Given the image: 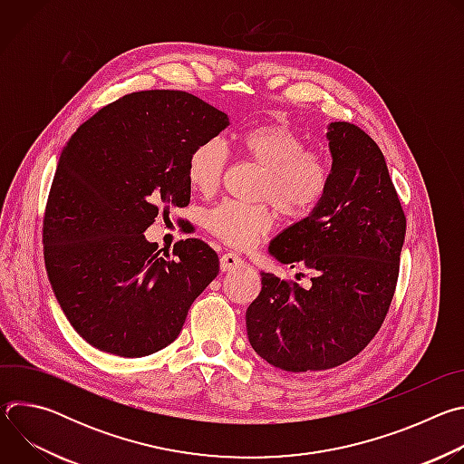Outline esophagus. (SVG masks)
Masks as SVG:
<instances>
[{"label":"esophagus","mask_w":464,"mask_h":464,"mask_svg":"<svg viewBox=\"0 0 464 464\" xmlns=\"http://www.w3.org/2000/svg\"><path fill=\"white\" fill-rule=\"evenodd\" d=\"M244 266V260L237 253H226L220 256V270L222 272H235L237 268Z\"/></svg>","instance_id":"34e87169"}]
</instances>
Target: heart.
<instances>
[{"mask_svg": "<svg viewBox=\"0 0 464 464\" xmlns=\"http://www.w3.org/2000/svg\"><path fill=\"white\" fill-rule=\"evenodd\" d=\"M244 156L262 170L255 196L268 200L290 218L310 215L330 185V161L315 150H306L295 131L279 122L256 124L238 138ZM226 169V149L211 140L198 145L187 161V181L192 190L211 196L220 187ZM268 206L222 202L206 215V227L227 246L247 249L274 227Z\"/></svg>", "mask_w": 464, "mask_h": 464, "instance_id": "heart-1", "label": "heart"}]
</instances>
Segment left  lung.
<instances>
[{
  "instance_id": "1",
  "label": "left lung",
  "mask_w": 464,
  "mask_h": 464,
  "mask_svg": "<svg viewBox=\"0 0 464 464\" xmlns=\"http://www.w3.org/2000/svg\"><path fill=\"white\" fill-rule=\"evenodd\" d=\"M326 140V194L270 244L281 264H304L312 286L262 272V290L246 310L253 351L290 372L342 365L374 338L392 301L406 235L378 145L351 122H330Z\"/></svg>"
}]
</instances>
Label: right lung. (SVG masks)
<instances>
[{"instance_id": "right-lung-1", "label": "right lung", "mask_w": 464, "mask_h": 464, "mask_svg": "<svg viewBox=\"0 0 464 464\" xmlns=\"http://www.w3.org/2000/svg\"><path fill=\"white\" fill-rule=\"evenodd\" d=\"M227 126L202 99L150 90L101 108L65 143L44 217V258L62 312L92 347L122 358L165 349L218 276L206 242L187 238L160 255L143 233L161 208L188 204V156Z\"/></svg>"}]
</instances>
